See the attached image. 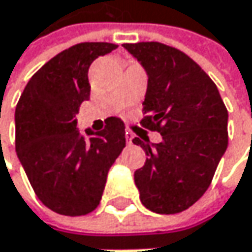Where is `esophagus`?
Listing matches in <instances>:
<instances>
[{"label":"esophagus","mask_w":252,"mask_h":252,"mask_svg":"<svg viewBox=\"0 0 252 252\" xmlns=\"http://www.w3.org/2000/svg\"><path fill=\"white\" fill-rule=\"evenodd\" d=\"M125 136H126V141H127V143H132V139H133V133H132L130 130H126V132H125Z\"/></svg>","instance_id":"1"}]
</instances>
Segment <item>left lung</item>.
<instances>
[{
  "label": "left lung",
  "instance_id": "left-lung-1",
  "mask_svg": "<svg viewBox=\"0 0 252 252\" xmlns=\"http://www.w3.org/2000/svg\"><path fill=\"white\" fill-rule=\"evenodd\" d=\"M148 74L141 125L161 133L151 143L135 138L146 154L135 171L142 205L161 213H180L209 189L228 148V110L218 87L184 52L159 42L125 43Z\"/></svg>",
  "mask_w": 252,
  "mask_h": 252
}]
</instances>
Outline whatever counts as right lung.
<instances>
[{
	"instance_id": "obj_1",
	"label": "right lung",
	"mask_w": 252,
	"mask_h": 252,
	"mask_svg": "<svg viewBox=\"0 0 252 252\" xmlns=\"http://www.w3.org/2000/svg\"><path fill=\"white\" fill-rule=\"evenodd\" d=\"M117 45L85 42L58 53L27 82L16 107V151L26 175L50 210L82 216L100 205L107 174L126 146L125 123L109 117L100 132L77 129L90 98L88 68Z\"/></svg>"
}]
</instances>
